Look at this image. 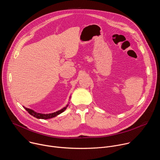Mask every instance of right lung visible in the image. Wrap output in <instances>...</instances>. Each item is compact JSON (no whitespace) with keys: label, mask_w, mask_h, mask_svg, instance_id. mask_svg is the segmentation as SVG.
<instances>
[{"label":"right lung","mask_w":160,"mask_h":160,"mask_svg":"<svg viewBox=\"0 0 160 160\" xmlns=\"http://www.w3.org/2000/svg\"><path fill=\"white\" fill-rule=\"evenodd\" d=\"M68 106V105H67L66 107H64V108H62V109H61L59 111H56L55 112L49 113V114H42V113L37 112L34 111L33 110L28 109L27 108H25V107L24 108L28 112L29 114H30L31 115H32L33 117H35L37 118H38V119H49V118H52L53 117H55L57 115H59V114H61V112H62L66 109Z\"/></svg>","instance_id":"obj_1"}]
</instances>
